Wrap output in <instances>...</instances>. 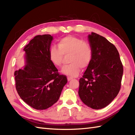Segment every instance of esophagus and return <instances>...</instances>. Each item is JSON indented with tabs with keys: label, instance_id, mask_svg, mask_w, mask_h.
<instances>
[{
	"label": "esophagus",
	"instance_id": "34e87169",
	"mask_svg": "<svg viewBox=\"0 0 135 135\" xmlns=\"http://www.w3.org/2000/svg\"><path fill=\"white\" fill-rule=\"evenodd\" d=\"M73 79V78H72V77H70V76H68V77H67V79H68V81H71V80H72Z\"/></svg>",
	"mask_w": 135,
	"mask_h": 135
}]
</instances>
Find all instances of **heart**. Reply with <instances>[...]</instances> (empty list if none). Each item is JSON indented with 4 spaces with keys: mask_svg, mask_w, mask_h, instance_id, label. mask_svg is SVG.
<instances>
[{
    "mask_svg": "<svg viewBox=\"0 0 135 135\" xmlns=\"http://www.w3.org/2000/svg\"><path fill=\"white\" fill-rule=\"evenodd\" d=\"M57 48L51 47L49 50V59L56 67H61L63 56L68 57L70 64L62 68V74L68 76H77L81 68H87L93 59V50L87 41L74 36H67L61 39L57 44Z\"/></svg>",
    "mask_w": 135,
    "mask_h": 135,
    "instance_id": "heart-1",
    "label": "heart"
}]
</instances>
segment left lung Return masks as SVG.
Returning a JSON list of instances; mask_svg holds the SVG:
<instances>
[{"instance_id": "obj_1", "label": "left lung", "mask_w": 135, "mask_h": 135, "mask_svg": "<svg viewBox=\"0 0 135 135\" xmlns=\"http://www.w3.org/2000/svg\"><path fill=\"white\" fill-rule=\"evenodd\" d=\"M88 39L93 59L79 79L78 94L85 104L98 110L108 105L118 94L124 70L118 51L113 44L94 32Z\"/></svg>"}]
</instances>
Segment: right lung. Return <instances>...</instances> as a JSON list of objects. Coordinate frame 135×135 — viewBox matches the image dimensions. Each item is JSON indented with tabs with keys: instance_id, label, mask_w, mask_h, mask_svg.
Here are the masks:
<instances>
[{
	"instance_id": "add662e5",
	"label": "right lung",
	"mask_w": 135,
	"mask_h": 135,
	"mask_svg": "<svg viewBox=\"0 0 135 135\" xmlns=\"http://www.w3.org/2000/svg\"><path fill=\"white\" fill-rule=\"evenodd\" d=\"M53 36L37 35L25 46V64L14 72L16 88L24 102L36 110H45L59 99L67 79L49 59Z\"/></svg>"
}]
</instances>
